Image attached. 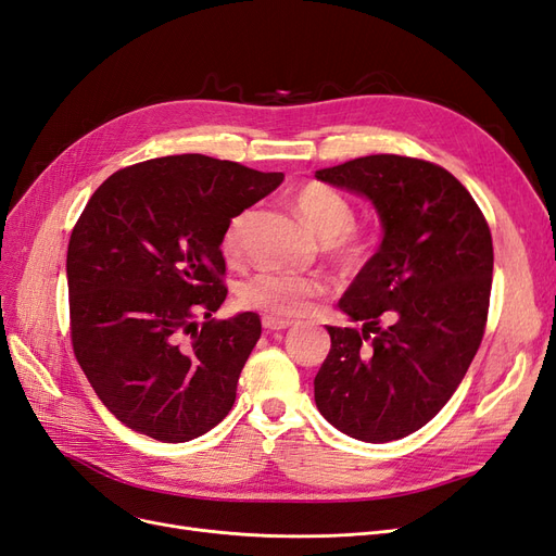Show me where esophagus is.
<instances>
[{"label":"esophagus","instance_id":"esophagus-1","mask_svg":"<svg viewBox=\"0 0 556 556\" xmlns=\"http://www.w3.org/2000/svg\"><path fill=\"white\" fill-rule=\"evenodd\" d=\"M262 325H264V329H268V331H282V329L292 327L290 319H282V317H276V315H264V317H262Z\"/></svg>","mask_w":556,"mask_h":556}]
</instances>
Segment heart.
I'll return each instance as SVG.
<instances>
[{
  "mask_svg": "<svg viewBox=\"0 0 556 556\" xmlns=\"http://www.w3.org/2000/svg\"><path fill=\"white\" fill-rule=\"evenodd\" d=\"M296 215L308 227L313 237L323 243H331V257L345 268L359 266L371 250V241L364 233L350 231L355 220V208L350 199L325 182H308L294 199ZM248 213L233 215L223 233V252L227 260L241 257V233ZM325 294V282L313 276H292L266 271L243 282L241 301L250 308H260L271 315L299 317L306 315L313 299Z\"/></svg>",
  "mask_w": 556,
  "mask_h": 556,
  "instance_id": "heart-1",
  "label": "heart"
}]
</instances>
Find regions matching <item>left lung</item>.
<instances>
[{
  "label": "left lung",
  "mask_w": 556,
  "mask_h": 556,
  "mask_svg": "<svg viewBox=\"0 0 556 556\" xmlns=\"http://www.w3.org/2000/svg\"><path fill=\"white\" fill-rule=\"evenodd\" d=\"M315 178L371 201L382 225L378 252L339 301L362 331L327 327L317 410L350 439L399 441L435 417L476 357L490 311L492 233L439 164L368 155ZM380 314L390 328L379 327Z\"/></svg>",
  "instance_id": "left-lung-1"
}]
</instances>
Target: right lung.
Masks as SVG:
<instances>
[{
	"mask_svg": "<svg viewBox=\"0 0 556 556\" xmlns=\"http://www.w3.org/2000/svg\"><path fill=\"white\" fill-rule=\"evenodd\" d=\"M282 178L188 153L127 166L90 197L66 250L72 343L129 429L185 443L231 410L262 323L211 319L227 296L223 233Z\"/></svg>",
	"mask_w": 556,
	"mask_h": 556,
	"instance_id": "add662e5",
	"label": "right lung"
}]
</instances>
